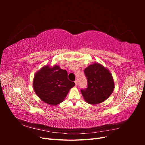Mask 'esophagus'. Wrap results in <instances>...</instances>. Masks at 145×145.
<instances>
[{
  "mask_svg": "<svg viewBox=\"0 0 145 145\" xmlns=\"http://www.w3.org/2000/svg\"><path fill=\"white\" fill-rule=\"evenodd\" d=\"M74 83H75V85H76V86H77V80H75V81H74Z\"/></svg>",
  "mask_w": 145,
  "mask_h": 145,
  "instance_id": "esophagus-1",
  "label": "esophagus"
}]
</instances>
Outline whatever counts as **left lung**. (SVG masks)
Returning a JSON list of instances; mask_svg holds the SVG:
<instances>
[{
	"label": "left lung",
	"instance_id": "8db88e82",
	"mask_svg": "<svg viewBox=\"0 0 145 145\" xmlns=\"http://www.w3.org/2000/svg\"><path fill=\"white\" fill-rule=\"evenodd\" d=\"M87 88L81 89L85 100L89 104L100 103L111 95L114 87V83L111 73L99 63L91 65L85 68Z\"/></svg>",
	"mask_w": 145,
	"mask_h": 145
}]
</instances>
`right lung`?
Listing matches in <instances>:
<instances>
[{
    "instance_id": "add662e5",
    "label": "right lung",
    "mask_w": 145,
    "mask_h": 145,
    "mask_svg": "<svg viewBox=\"0 0 145 145\" xmlns=\"http://www.w3.org/2000/svg\"><path fill=\"white\" fill-rule=\"evenodd\" d=\"M75 83L68 80V72L58 66L43 67L34 76L33 87L38 97L46 103L56 105L64 100Z\"/></svg>"
}]
</instances>
